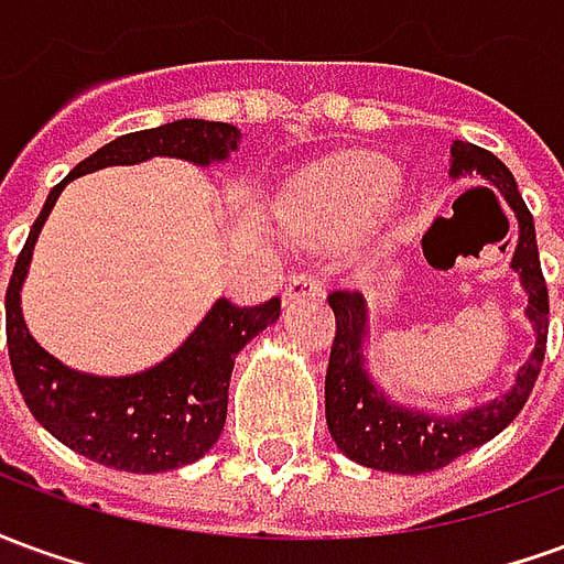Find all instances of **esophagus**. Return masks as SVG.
Returning <instances> with one entry per match:
<instances>
[{
	"instance_id": "esophagus-1",
	"label": "esophagus",
	"mask_w": 564,
	"mask_h": 564,
	"mask_svg": "<svg viewBox=\"0 0 564 564\" xmlns=\"http://www.w3.org/2000/svg\"><path fill=\"white\" fill-rule=\"evenodd\" d=\"M323 293V283H319L317 274H293L290 283L283 286V305H293V302H302V299H317Z\"/></svg>"
}]
</instances>
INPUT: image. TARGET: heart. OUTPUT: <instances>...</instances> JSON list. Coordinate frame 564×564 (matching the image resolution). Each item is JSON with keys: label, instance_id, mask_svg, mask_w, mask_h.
Instances as JSON below:
<instances>
[{"label": "heart", "instance_id": "obj_1", "mask_svg": "<svg viewBox=\"0 0 564 564\" xmlns=\"http://www.w3.org/2000/svg\"><path fill=\"white\" fill-rule=\"evenodd\" d=\"M399 174L380 156L347 160L307 172L281 205L283 226L311 241H341L387 202Z\"/></svg>", "mask_w": 564, "mask_h": 564}]
</instances>
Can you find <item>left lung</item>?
Segmentation results:
<instances>
[{"label": "left lung", "mask_w": 564, "mask_h": 564, "mask_svg": "<svg viewBox=\"0 0 564 564\" xmlns=\"http://www.w3.org/2000/svg\"><path fill=\"white\" fill-rule=\"evenodd\" d=\"M449 177H480L496 186L505 196L508 208L517 217V247L510 257V269L520 278V286L529 305L525 319L532 323L534 347L529 359L517 368L513 387L484 404L453 411H429L414 408L380 387L368 366V305L359 293H332L329 307L335 311V341H332L329 371H326V425L332 441L338 444L347 459L366 468L390 474H425L444 468L468 449L492 441L505 432L513 416L520 414L525 399L541 375L546 350V326H550V302L546 283L538 259L534 220L522 202L517 181L496 153L453 141L449 144Z\"/></svg>", "instance_id": "1"}]
</instances>
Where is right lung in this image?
Masks as SVG:
<instances>
[{
    "instance_id": "1",
    "label": "right lung",
    "mask_w": 564,
    "mask_h": 564,
    "mask_svg": "<svg viewBox=\"0 0 564 564\" xmlns=\"http://www.w3.org/2000/svg\"><path fill=\"white\" fill-rule=\"evenodd\" d=\"M238 144L241 129L214 120H174L120 135L78 162L47 193L42 214L32 223L6 293L8 356L32 416L56 441L87 459L132 474L174 471L202 459L217 444L226 423L235 356L281 317V299L257 307H238L229 299H217L177 350L135 375L108 378L78 371L32 338L20 307V290L30 274L32 250L44 220L66 184L80 174L108 165H139L153 156H172L208 169L229 160Z\"/></svg>"
}]
</instances>
